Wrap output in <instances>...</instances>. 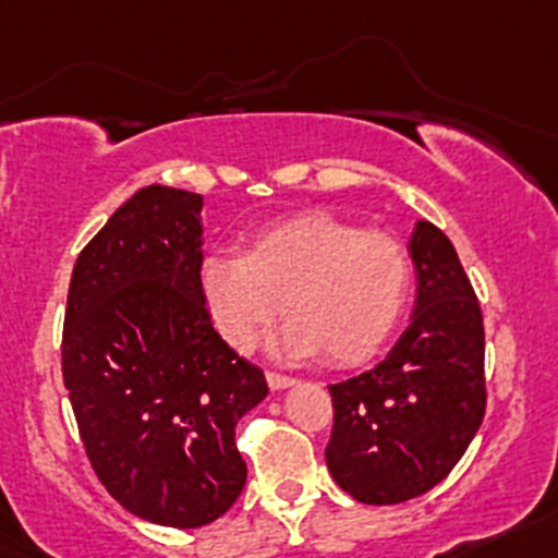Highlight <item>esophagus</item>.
I'll list each match as a JSON object with an SVG mask.
<instances>
[{"mask_svg":"<svg viewBox=\"0 0 558 558\" xmlns=\"http://www.w3.org/2000/svg\"><path fill=\"white\" fill-rule=\"evenodd\" d=\"M267 384H269V389H289V387H293V384H296V378H291V376H280V373H267Z\"/></svg>","mask_w":558,"mask_h":558,"instance_id":"1","label":"esophagus"}]
</instances>
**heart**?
Wrapping results in <instances>:
<instances>
[{
	"label": "heart",
	"mask_w": 558,
	"mask_h": 558,
	"mask_svg": "<svg viewBox=\"0 0 558 558\" xmlns=\"http://www.w3.org/2000/svg\"><path fill=\"white\" fill-rule=\"evenodd\" d=\"M198 286L214 326L238 352L286 312L291 320L275 336V354L310 360L326 352L333 365H357L400 323L410 256L389 232L307 211L256 230L246 254H206Z\"/></svg>",
	"instance_id": "obj_1"
}]
</instances>
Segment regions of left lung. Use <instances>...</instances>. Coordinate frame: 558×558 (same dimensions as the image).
<instances>
[{
  "label": "left lung",
  "instance_id": "left-lung-1",
  "mask_svg": "<svg viewBox=\"0 0 558 558\" xmlns=\"http://www.w3.org/2000/svg\"><path fill=\"white\" fill-rule=\"evenodd\" d=\"M415 304L376 368L330 384V476L360 504L418 498L450 474L485 418V328L476 293L442 230L408 241Z\"/></svg>",
  "mask_w": 558,
  "mask_h": 558
}]
</instances>
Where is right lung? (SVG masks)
Returning <instances> with one entry per match:
<instances>
[{"label": "right lung", "mask_w": 558, "mask_h": 558, "mask_svg": "<svg viewBox=\"0 0 558 558\" xmlns=\"http://www.w3.org/2000/svg\"><path fill=\"white\" fill-rule=\"evenodd\" d=\"M204 198L148 185L78 254L63 381L97 480L126 511L193 530L246 485L235 426L267 397L201 296Z\"/></svg>", "instance_id": "1"}]
</instances>
